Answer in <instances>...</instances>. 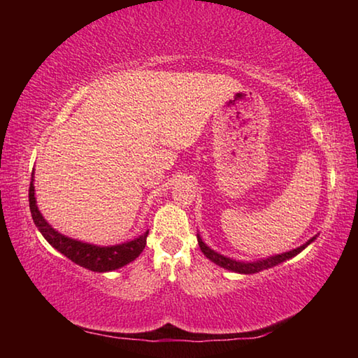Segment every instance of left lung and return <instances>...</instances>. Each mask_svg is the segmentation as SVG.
I'll return each instance as SVG.
<instances>
[{
    "instance_id": "obj_1",
    "label": "left lung",
    "mask_w": 358,
    "mask_h": 358,
    "mask_svg": "<svg viewBox=\"0 0 358 358\" xmlns=\"http://www.w3.org/2000/svg\"><path fill=\"white\" fill-rule=\"evenodd\" d=\"M316 240V237H313L311 240H308L305 245H301L300 248H295L292 251H287V252H282V254H276V256H271V257H266V259H260L256 260V262H241V260H235V259H230L222 256V254L216 252L208 248L207 245L203 243L201 235H197V241H199V246H201L202 252L207 256L211 262H215L216 265L222 266V268L230 270V271H235V273H243V275H251V273H259V271L266 270V268H271V266H275L278 264L284 262V260L287 259H292L296 254L301 252L305 248L311 243V241Z\"/></svg>"
}]
</instances>
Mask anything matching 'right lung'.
Instances as JSON below:
<instances>
[{"mask_svg": "<svg viewBox=\"0 0 358 358\" xmlns=\"http://www.w3.org/2000/svg\"><path fill=\"white\" fill-rule=\"evenodd\" d=\"M28 197L33 221L36 224V227L39 229V232L42 234V237L55 248L57 251L64 254V256L71 259L74 264L85 266V268L92 271H99V273H102V271H112L121 268V266H124L126 264L132 262V260H136L141 256L145 245H147L148 230L142 234L141 237L115 246H96L69 238L53 229L50 224L44 220V216L41 215L38 205H36L33 177L31 183H29Z\"/></svg>", "mask_w": 358, "mask_h": 358, "instance_id": "right-lung-1", "label": "right lung"}]
</instances>
